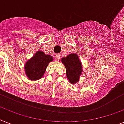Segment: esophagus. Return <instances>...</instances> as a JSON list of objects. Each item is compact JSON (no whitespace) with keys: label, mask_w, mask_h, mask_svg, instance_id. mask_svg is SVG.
<instances>
[{"label":"esophagus","mask_w":124,"mask_h":124,"mask_svg":"<svg viewBox=\"0 0 124 124\" xmlns=\"http://www.w3.org/2000/svg\"><path fill=\"white\" fill-rule=\"evenodd\" d=\"M55 58H56V61H60L61 59V54H58L55 56Z\"/></svg>","instance_id":"34e87169"}]
</instances>
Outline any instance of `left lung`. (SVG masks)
<instances>
[{
	"label": "left lung",
	"mask_w": 124,
	"mask_h": 124,
	"mask_svg": "<svg viewBox=\"0 0 124 124\" xmlns=\"http://www.w3.org/2000/svg\"><path fill=\"white\" fill-rule=\"evenodd\" d=\"M61 62L66 68L67 79L71 84H75L79 81L82 73V64L78 55L75 53L70 54L66 58H61Z\"/></svg>",
	"instance_id": "left-lung-1"
}]
</instances>
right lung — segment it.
<instances>
[{
    "instance_id": "add662e5",
    "label": "right lung",
    "mask_w": 124,
    "mask_h": 124,
    "mask_svg": "<svg viewBox=\"0 0 124 124\" xmlns=\"http://www.w3.org/2000/svg\"><path fill=\"white\" fill-rule=\"evenodd\" d=\"M53 61L52 56L46 54L43 51H37L24 64V73L27 78L32 81L42 78L48 64Z\"/></svg>"
}]
</instances>
